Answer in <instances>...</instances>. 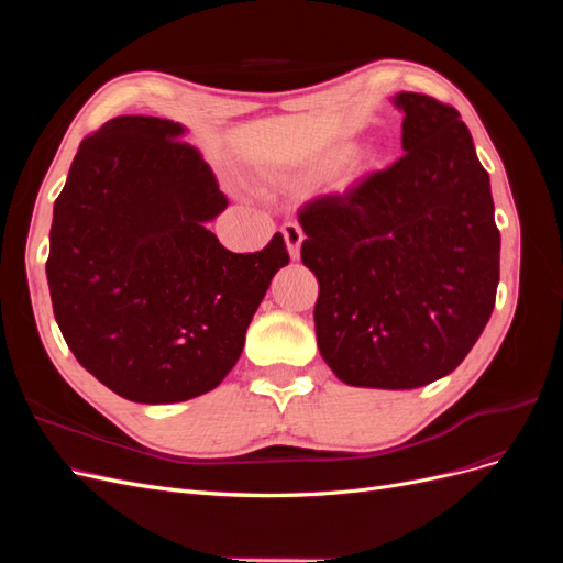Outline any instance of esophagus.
I'll list each match as a JSON object with an SVG mask.
<instances>
[{
    "mask_svg": "<svg viewBox=\"0 0 563 563\" xmlns=\"http://www.w3.org/2000/svg\"><path fill=\"white\" fill-rule=\"evenodd\" d=\"M282 234H284V240H286L288 253H291V258L298 261L300 258V244L305 240L302 228L296 223V220H288V223L282 225Z\"/></svg>",
    "mask_w": 563,
    "mask_h": 563,
    "instance_id": "obj_1",
    "label": "esophagus"
}]
</instances>
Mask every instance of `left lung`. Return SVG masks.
<instances>
[{
	"mask_svg": "<svg viewBox=\"0 0 563 563\" xmlns=\"http://www.w3.org/2000/svg\"><path fill=\"white\" fill-rule=\"evenodd\" d=\"M404 155L298 213L323 362L354 387L413 389L465 360L496 305L500 232L455 108L401 91Z\"/></svg>",
	"mask_w": 563,
	"mask_h": 563,
	"instance_id": "1",
	"label": "left lung"
}]
</instances>
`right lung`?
Masks as SVG:
<instances>
[{"instance_id":"add662e5","label":"right lung","mask_w":563,"mask_h":563,"mask_svg":"<svg viewBox=\"0 0 563 563\" xmlns=\"http://www.w3.org/2000/svg\"><path fill=\"white\" fill-rule=\"evenodd\" d=\"M172 119L124 114L81 141L54 203L46 277L77 362L119 397L174 404L223 383L275 272L282 232L232 253L207 230L228 207Z\"/></svg>"}]
</instances>
